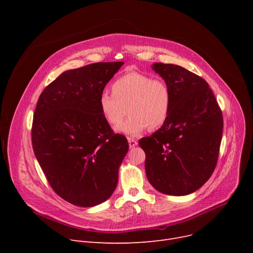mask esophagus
<instances>
[{
  "mask_svg": "<svg viewBox=\"0 0 253 253\" xmlns=\"http://www.w3.org/2000/svg\"><path fill=\"white\" fill-rule=\"evenodd\" d=\"M128 143H129V147L130 148H134V147H136V145H137V141L135 139L129 138V137H128Z\"/></svg>",
  "mask_w": 253,
  "mask_h": 253,
  "instance_id": "esophagus-1",
  "label": "esophagus"
}]
</instances>
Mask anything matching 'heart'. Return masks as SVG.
<instances>
[{
  "label": "heart",
  "instance_id": "obj_1",
  "mask_svg": "<svg viewBox=\"0 0 253 253\" xmlns=\"http://www.w3.org/2000/svg\"><path fill=\"white\" fill-rule=\"evenodd\" d=\"M112 93L103 92L98 106L106 123L117 126L126 116L129 118L118 127V131L137 136L148 128H161L168 120L172 109V93L161 79L135 71L127 72L112 84Z\"/></svg>",
  "mask_w": 253,
  "mask_h": 253
}]
</instances>
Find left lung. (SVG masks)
Instances as JSON below:
<instances>
[{
	"mask_svg": "<svg viewBox=\"0 0 253 253\" xmlns=\"http://www.w3.org/2000/svg\"><path fill=\"white\" fill-rule=\"evenodd\" d=\"M170 87L172 109L166 123L139 140L145 173L153 187L171 196L200 189L215 169L222 137L221 110L208 83L179 65L154 63Z\"/></svg>",
	"mask_w": 253,
	"mask_h": 253,
	"instance_id": "8db88e82",
	"label": "left lung"
}]
</instances>
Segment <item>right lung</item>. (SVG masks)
<instances>
[{"mask_svg":"<svg viewBox=\"0 0 253 253\" xmlns=\"http://www.w3.org/2000/svg\"><path fill=\"white\" fill-rule=\"evenodd\" d=\"M124 64L96 62L66 71L41 93L34 114L33 149L53 189L76 206L112 196L129 145L103 119L98 99Z\"/></svg>","mask_w":253,"mask_h":253,"instance_id":"1","label":"right lung"}]
</instances>
